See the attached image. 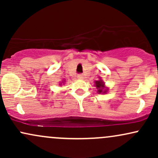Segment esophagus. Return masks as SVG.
I'll use <instances>...</instances> for the list:
<instances>
[{
	"label": "esophagus",
	"mask_w": 158,
	"mask_h": 158,
	"mask_svg": "<svg viewBox=\"0 0 158 158\" xmlns=\"http://www.w3.org/2000/svg\"><path fill=\"white\" fill-rule=\"evenodd\" d=\"M77 77L78 79H83V75L82 74H78Z\"/></svg>",
	"instance_id": "esophagus-1"
}]
</instances>
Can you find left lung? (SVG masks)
I'll return each mask as SVG.
<instances>
[{
  "label": "left lung",
  "instance_id": "1",
  "mask_svg": "<svg viewBox=\"0 0 158 158\" xmlns=\"http://www.w3.org/2000/svg\"><path fill=\"white\" fill-rule=\"evenodd\" d=\"M95 86L97 88V92L99 94H106L108 91V88H107L105 86V83L102 81V79H99V80L95 81Z\"/></svg>",
  "mask_w": 158,
  "mask_h": 158
}]
</instances>
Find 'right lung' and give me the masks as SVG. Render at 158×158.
Returning <instances> with one entry per match:
<instances>
[{"mask_svg": "<svg viewBox=\"0 0 158 158\" xmlns=\"http://www.w3.org/2000/svg\"><path fill=\"white\" fill-rule=\"evenodd\" d=\"M62 82H64V81H62ZM61 85V84H60V85Z\"/></svg>", "mask_w": 158, "mask_h": 158, "instance_id": "add662e5", "label": "right lung"}]
</instances>
